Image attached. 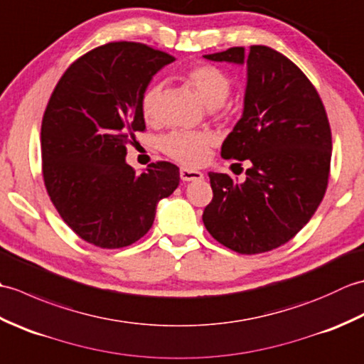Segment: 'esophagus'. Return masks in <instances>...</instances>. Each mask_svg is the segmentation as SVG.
<instances>
[{
  "label": "esophagus",
  "instance_id": "obj_1",
  "mask_svg": "<svg viewBox=\"0 0 364 364\" xmlns=\"http://www.w3.org/2000/svg\"><path fill=\"white\" fill-rule=\"evenodd\" d=\"M180 176L183 181H196V180H203V173L200 170H194V168H188L183 167L180 170Z\"/></svg>",
  "mask_w": 364,
  "mask_h": 364
}]
</instances>
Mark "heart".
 Instances as JSON below:
<instances>
[{
    "instance_id": "heart-1",
    "label": "heart",
    "mask_w": 364,
    "mask_h": 364,
    "mask_svg": "<svg viewBox=\"0 0 364 364\" xmlns=\"http://www.w3.org/2000/svg\"><path fill=\"white\" fill-rule=\"evenodd\" d=\"M183 81L210 107L220 106L230 95V76L213 64H197L183 73ZM161 84L153 82L142 92L141 112L146 122L158 119ZM213 136L206 131H172L162 142L167 156L184 166H200L206 159Z\"/></svg>"
}]
</instances>
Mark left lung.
Wrapping results in <instances>:
<instances>
[{
	"mask_svg": "<svg viewBox=\"0 0 364 364\" xmlns=\"http://www.w3.org/2000/svg\"><path fill=\"white\" fill-rule=\"evenodd\" d=\"M247 64L244 114L222 144L225 159L249 161L244 183L210 172L203 211L210 235L242 255L274 250L304 228L326 196L331 131L318 90L282 53L264 45L206 54Z\"/></svg>",
	"mask_w": 364,
	"mask_h": 364,
	"instance_id": "1",
	"label": "left lung"
}]
</instances>
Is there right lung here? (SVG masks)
Returning <instances> with one entry per match:
<instances>
[{"instance_id": "1", "label": "right lung", "mask_w": 364, "mask_h": 364, "mask_svg": "<svg viewBox=\"0 0 364 364\" xmlns=\"http://www.w3.org/2000/svg\"><path fill=\"white\" fill-rule=\"evenodd\" d=\"M173 60L144 43L97 46L67 68L46 105V192L67 225L100 249H122L149 233L158 202L180 184L172 162H151L137 175L125 161L127 146L145 131L142 92Z\"/></svg>"}]
</instances>
